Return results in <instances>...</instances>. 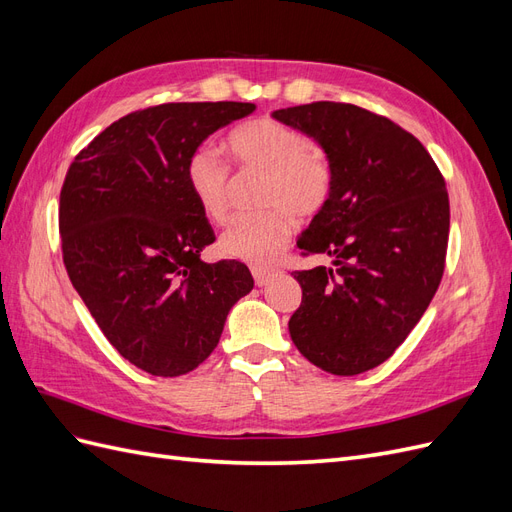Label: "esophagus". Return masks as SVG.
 Returning <instances> with one entry per match:
<instances>
[{"instance_id":"obj_1","label":"esophagus","mask_w":512,"mask_h":512,"mask_svg":"<svg viewBox=\"0 0 512 512\" xmlns=\"http://www.w3.org/2000/svg\"><path fill=\"white\" fill-rule=\"evenodd\" d=\"M252 275L256 286H267L271 282V277L275 275V269H267V267H252Z\"/></svg>"}]
</instances>
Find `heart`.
<instances>
[{"label": "heart", "mask_w": 512, "mask_h": 512, "mask_svg": "<svg viewBox=\"0 0 512 512\" xmlns=\"http://www.w3.org/2000/svg\"><path fill=\"white\" fill-rule=\"evenodd\" d=\"M228 156L241 170H262L260 205L267 211L239 215L220 239L222 252L250 265H269L284 252L294 222L314 218L333 194V166L322 151L312 149L309 136L271 117L243 121L224 143ZM185 183L198 209L213 224L230 215L228 166L209 147L194 149L185 160Z\"/></svg>", "instance_id": "b5f03b06"}]
</instances>
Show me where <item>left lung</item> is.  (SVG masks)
I'll use <instances>...</instances> for the list:
<instances>
[{
    "instance_id": "8db88e82",
    "label": "left lung",
    "mask_w": 512,
    "mask_h": 512,
    "mask_svg": "<svg viewBox=\"0 0 512 512\" xmlns=\"http://www.w3.org/2000/svg\"><path fill=\"white\" fill-rule=\"evenodd\" d=\"M273 117L318 141L335 177L297 241L301 256L333 267L292 271L303 299L290 337L329 374H363L404 344L440 286L451 228L444 177L418 138L361 106L312 102Z\"/></svg>"
}]
</instances>
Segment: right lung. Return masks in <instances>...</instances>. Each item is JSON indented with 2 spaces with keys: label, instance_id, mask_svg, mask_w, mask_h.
I'll return each mask as SVG.
<instances>
[{
  "label": "right lung",
  "instance_id": "obj_1",
  "mask_svg": "<svg viewBox=\"0 0 512 512\" xmlns=\"http://www.w3.org/2000/svg\"><path fill=\"white\" fill-rule=\"evenodd\" d=\"M250 102H168L111 123L79 151L59 194L70 282L111 346L151 376L196 369L254 288L243 262H203L215 241L185 160Z\"/></svg>",
  "mask_w": 512,
  "mask_h": 512
}]
</instances>
